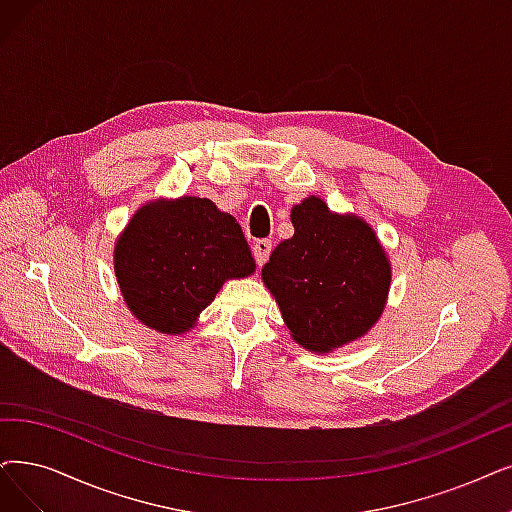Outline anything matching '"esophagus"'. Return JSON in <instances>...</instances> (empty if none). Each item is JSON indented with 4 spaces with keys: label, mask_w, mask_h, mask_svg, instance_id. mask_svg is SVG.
<instances>
[{
    "label": "esophagus",
    "mask_w": 512,
    "mask_h": 512,
    "mask_svg": "<svg viewBox=\"0 0 512 512\" xmlns=\"http://www.w3.org/2000/svg\"><path fill=\"white\" fill-rule=\"evenodd\" d=\"M271 250H273V243H271V239H256L252 252H254V258H256V262L260 264V267H262L264 262L269 260Z\"/></svg>",
    "instance_id": "34e87169"
}]
</instances>
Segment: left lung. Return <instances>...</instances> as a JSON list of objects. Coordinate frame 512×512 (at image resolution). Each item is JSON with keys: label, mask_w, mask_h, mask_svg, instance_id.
<instances>
[{"label": "left lung", "mask_w": 512, "mask_h": 512, "mask_svg": "<svg viewBox=\"0 0 512 512\" xmlns=\"http://www.w3.org/2000/svg\"><path fill=\"white\" fill-rule=\"evenodd\" d=\"M294 235L262 267L292 338L311 353H332L365 336L384 313L391 260L357 214H338L309 195L292 208Z\"/></svg>", "instance_id": "8db88e82"}]
</instances>
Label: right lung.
Masks as SVG:
<instances>
[{"mask_svg":"<svg viewBox=\"0 0 512 512\" xmlns=\"http://www.w3.org/2000/svg\"><path fill=\"white\" fill-rule=\"evenodd\" d=\"M130 313L168 336L191 332L224 281L256 271L239 222L206 197L182 195L140 206L113 250Z\"/></svg>","mask_w":512,"mask_h":512,"instance_id":"add662e5","label":"right lung"}]
</instances>
